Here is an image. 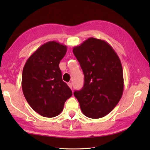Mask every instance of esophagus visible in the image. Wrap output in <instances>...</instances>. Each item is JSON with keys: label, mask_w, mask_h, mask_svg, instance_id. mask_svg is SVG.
<instances>
[{"label": "esophagus", "mask_w": 150, "mask_h": 150, "mask_svg": "<svg viewBox=\"0 0 150 150\" xmlns=\"http://www.w3.org/2000/svg\"><path fill=\"white\" fill-rule=\"evenodd\" d=\"M68 86H69V87H70V88H71L72 89V87H73V86H72V83H68Z\"/></svg>", "instance_id": "34e87169"}]
</instances>
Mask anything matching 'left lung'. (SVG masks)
<instances>
[{
  "label": "left lung",
  "instance_id": "left-lung-1",
  "mask_svg": "<svg viewBox=\"0 0 150 150\" xmlns=\"http://www.w3.org/2000/svg\"><path fill=\"white\" fill-rule=\"evenodd\" d=\"M85 76L84 85L74 96L84 115L104 117L113 110L122 96L123 69L120 58L105 40L89 38L73 47Z\"/></svg>",
  "mask_w": 150,
  "mask_h": 150
}]
</instances>
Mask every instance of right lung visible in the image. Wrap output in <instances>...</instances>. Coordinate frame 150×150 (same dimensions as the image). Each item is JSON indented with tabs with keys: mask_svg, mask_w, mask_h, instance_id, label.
<instances>
[{
	"mask_svg": "<svg viewBox=\"0 0 150 150\" xmlns=\"http://www.w3.org/2000/svg\"><path fill=\"white\" fill-rule=\"evenodd\" d=\"M67 46L55 41L43 44L24 65L22 77L24 95L32 108L42 116L55 117L62 112L72 91L62 80L60 61Z\"/></svg>",
	"mask_w": 150,
	"mask_h": 150,
	"instance_id": "1",
	"label": "right lung"
}]
</instances>
